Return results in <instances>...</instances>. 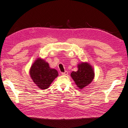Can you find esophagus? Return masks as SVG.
Returning <instances> with one entry per match:
<instances>
[{
    "mask_svg": "<svg viewBox=\"0 0 128 128\" xmlns=\"http://www.w3.org/2000/svg\"><path fill=\"white\" fill-rule=\"evenodd\" d=\"M68 72H67V71H66V72L62 73V74L64 75V76H66V75H68Z\"/></svg>",
    "mask_w": 128,
    "mask_h": 128,
    "instance_id": "34e87169",
    "label": "esophagus"
}]
</instances>
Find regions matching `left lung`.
<instances>
[{"instance_id":"obj_1","label":"left lung","mask_w":128,"mask_h":128,"mask_svg":"<svg viewBox=\"0 0 128 128\" xmlns=\"http://www.w3.org/2000/svg\"><path fill=\"white\" fill-rule=\"evenodd\" d=\"M78 70L72 72L70 76L80 89H82L89 85L95 76L94 69L87 62H81L78 64Z\"/></svg>"}]
</instances>
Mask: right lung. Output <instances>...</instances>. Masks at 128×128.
I'll return each instance as SVG.
<instances>
[{"instance_id": "add662e5", "label": "right lung", "mask_w": 128, "mask_h": 128, "mask_svg": "<svg viewBox=\"0 0 128 128\" xmlns=\"http://www.w3.org/2000/svg\"><path fill=\"white\" fill-rule=\"evenodd\" d=\"M29 74L34 83L43 90L48 88L59 75L56 69L51 68L48 62L41 58H38L33 62L30 67Z\"/></svg>"}]
</instances>
